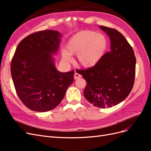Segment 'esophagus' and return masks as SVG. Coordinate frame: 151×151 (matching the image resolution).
I'll list each match as a JSON object with an SVG mask.
<instances>
[{
    "mask_svg": "<svg viewBox=\"0 0 151 151\" xmlns=\"http://www.w3.org/2000/svg\"><path fill=\"white\" fill-rule=\"evenodd\" d=\"M74 79H79V78H80V77H81V76L80 75V74H79L78 73H77V72H76L75 74H74Z\"/></svg>",
    "mask_w": 151,
    "mask_h": 151,
    "instance_id": "obj_1",
    "label": "esophagus"
}]
</instances>
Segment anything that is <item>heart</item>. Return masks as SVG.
<instances>
[{
  "label": "heart",
  "instance_id": "b5f03b06",
  "mask_svg": "<svg viewBox=\"0 0 151 151\" xmlns=\"http://www.w3.org/2000/svg\"><path fill=\"white\" fill-rule=\"evenodd\" d=\"M107 39L104 35L89 30L81 31L73 35L68 41L66 50L62 51L63 60L69 63L71 54H76L77 61L84 68L95 66L103 57L107 48Z\"/></svg>",
  "mask_w": 151,
  "mask_h": 151
}]
</instances>
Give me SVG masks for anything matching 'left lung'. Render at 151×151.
Segmentation results:
<instances>
[{"mask_svg":"<svg viewBox=\"0 0 151 151\" xmlns=\"http://www.w3.org/2000/svg\"><path fill=\"white\" fill-rule=\"evenodd\" d=\"M110 39V51L95 66L81 70L87 84L84 95L94 106L111 108L130 93L135 75L136 59L127 40L115 29L99 26Z\"/></svg>","mask_w":151,"mask_h":151,"instance_id":"8db88e82","label":"left lung"}]
</instances>
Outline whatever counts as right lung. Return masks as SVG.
Listing matches in <instances>:
<instances>
[{
    "label": "right lung",
    "instance_id": "right-lung-1",
    "mask_svg": "<svg viewBox=\"0 0 151 151\" xmlns=\"http://www.w3.org/2000/svg\"><path fill=\"white\" fill-rule=\"evenodd\" d=\"M61 38L57 31H38L22 40L16 50L12 81L18 97L31 110L46 112L57 107L74 81V70L63 73L55 67L53 55Z\"/></svg>",
    "mask_w": 151,
    "mask_h": 151
}]
</instances>
